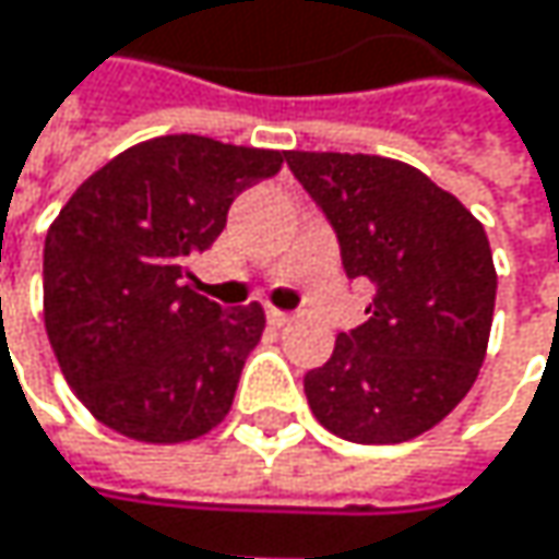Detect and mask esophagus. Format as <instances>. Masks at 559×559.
Listing matches in <instances>:
<instances>
[{
    "label": "esophagus",
    "instance_id": "obj_1",
    "mask_svg": "<svg viewBox=\"0 0 559 559\" xmlns=\"http://www.w3.org/2000/svg\"><path fill=\"white\" fill-rule=\"evenodd\" d=\"M269 323H272V326H290V323H294V317H290V313H284V310H275V307H272V310H269Z\"/></svg>",
    "mask_w": 559,
    "mask_h": 559
}]
</instances>
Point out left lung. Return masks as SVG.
<instances>
[{
	"instance_id": "obj_1",
	"label": "left lung",
	"mask_w": 559,
	"mask_h": 559,
	"mask_svg": "<svg viewBox=\"0 0 559 559\" xmlns=\"http://www.w3.org/2000/svg\"><path fill=\"white\" fill-rule=\"evenodd\" d=\"M333 223L349 278L376 284L369 320L304 376L313 417L353 443H404L473 389L499 275L483 223L424 170L382 155L287 152Z\"/></svg>"
}]
</instances>
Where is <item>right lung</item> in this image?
<instances>
[{
  "label": "right lung",
  "instance_id": "obj_1",
  "mask_svg": "<svg viewBox=\"0 0 559 559\" xmlns=\"http://www.w3.org/2000/svg\"><path fill=\"white\" fill-rule=\"evenodd\" d=\"M287 152L206 135L139 142L93 170L45 239V330L83 407L139 443H187L233 407L262 304L223 310L197 294L233 200L275 177Z\"/></svg>",
  "mask_w": 559,
  "mask_h": 559
}]
</instances>
